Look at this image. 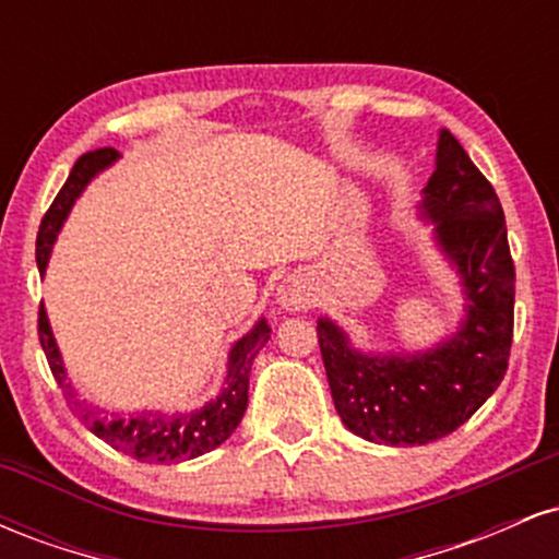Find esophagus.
<instances>
[{
	"label": "esophagus",
	"mask_w": 559,
	"mask_h": 559,
	"mask_svg": "<svg viewBox=\"0 0 559 559\" xmlns=\"http://www.w3.org/2000/svg\"><path fill=\"white\" fill-rule=\"evenodd\" d=\"M275 301L281 305V310L297 312L307 310L312 305V284L307 275H288L284 284L278 286V294H275Z\"/></svg>",
	"instance_id": "1"
}]
</instances>
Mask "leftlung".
I'll list each match as a JSON object with an SVG mask.
<instances>
[{"label": "left lung", "instance_id": "obj_1", "mask_svg": "<svg viewBox=\"0 0 559 559\" xmlns=\"http://www.w3.org/2000/svg\"><path fill=\"white\" fill-rule=\"evenodd\" d=\"M418 213L460 275L465 318L452 336L423 352L378 355L318 318V342L338 418L376 444H428L457 431L507 373L515 310V265L497 191L460 141L441 128L436 170Z\"/></svg>", "mask_w": 559, "mask_h": 559}]
</instances>
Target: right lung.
I'll use <instances>...</instances> for the list:
<instances>
[{
	"label": "right lung",
	"mask_w": 559,
	"mask_h": 559,
	"mask_svg": "<svg viewBox=\"0 0 559 559\" xmlns=\"http://www.w3.org/2000/svg\"><path fill=\"white\" fill-rule=\"evenodd\" d=\"M120 157L118 150H96L86 152L79 157V163L70 170L66 186L60 189V194L55 197L52 207L44 215L41 228H38L36 239V262L38 273L44 275L47 271L49 254L60 234L62 223L68 221V213L73 210L75 199L83 194L94 176H99L102 170L110 168L115 159ZM271 338V325L265 318H260L254 323L252 331H247L243 336L230 346L228 352V370L223 378V389L215 400H210L202 407L189 409V413H141V415H128V418H107V415L94 413V409L81 407V402L75 400V391L70 386L66 362H62L60 349H57L52 325H49L47 310H38V342H41L44 355H47L52 376L57 378L62 391H66L68 402L73 404L75 413L81 415V420L86 423V428L94 436H99L102 441H107L112 449L128 454V457L141 460V463H157V465H170L181 463V460H194L199 454L210 452V449L221 447L230 433L236 431L243 413H247L249 402V370H252L254 357L262 346Z\"/></svg>",
	"instance_id": "add662e5"
}]
</instances>
